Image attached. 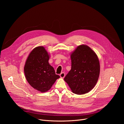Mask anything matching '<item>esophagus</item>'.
<instances>
[{"label":"esophagus","mask_w":124,"mask_h":124,"mask_svg":"<svg viewBox=\"0 0 124 124\" xmlns=\"http://www.w3.org/2000/svg\"><path fill=\"white\" fill-rule=\"evenodd\" d=\"M65 74L64 72H62L60 74V76L61 78H63L65 77Z\"/></svg>","instance_id":"1"}]
</instances>
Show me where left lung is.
<instances>
[{"mask_svg": "<svg viewBox=\"0 0 124 124\" xmlns=\"http://www.w3.org/2000/svg\"><path fill=\"white\" fill-rule=\"evenodd\" d=\"M70 57L71 69L64 80L73 93H86L94 88L99 79L100 65L98 57L85 45L78 46Z\"/></svg>", "mask_w": 124, "mask_h": 124, "instance_id": "1", "label": "left lung"}]
</instances>
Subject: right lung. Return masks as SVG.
I'll list each match as a JSON object with an SVG mask.
<instances>
[{"label":"right lung","instance_id":"add662e5","mask_svg":"<svg viewBox=\"0 0 124 124\" xmlns=\"http://www.w3.org/2000/svg\"><path fill=\"white\" fill-rule=\"evenodd\" d=\"M50 55L43 46L36 47L30 53L24 67L26 79L35 89L45 93L60 77L49 63Z\"/></svg>","mask_w":124,"mask_h":124}]
</instances>
